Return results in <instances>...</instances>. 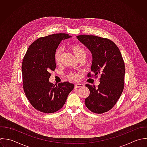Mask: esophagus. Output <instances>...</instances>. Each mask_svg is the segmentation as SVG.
Wrapping results in <instances>:
<instances>
[{"label": "esophagus", "instance_id": "obj_1", "mask_svg": "<svg viewBox=\"0 0 147 147\" xmlns=\"http://www.w3.org/2000/svg\"><path fill=\"white\" fill-rule=\"evenodd\" d=\"M84 86V85L82 84H76L75 85H74V88L76 89V88H81V87H83Z\"/></svg>", "mask_w": 147, "mask_h": 147}]
</instances>
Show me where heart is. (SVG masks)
Returning <instances> with one entry per match:
<instances>
[{"mask_svg":"<svg viewBox=\"0 0 147 147\" xmlns=\"http://www.w3.org/2000/svg\"><path fill=\"white\" fill-rule=\"evenodd\" d=\"M71 49L73 51V53L74 54V55L76 56V57L77 58L78 57L80 56L82 54H85V50L82 49V47L78 46V45H73L71 46ZM62 50L61 48H58L57 49L55 53H54V60L55 62H56V63L58 64L60 62V59H61V53H62ZM69 77L72 80H76L78 79V75L74 73H71L69 75Z\"/></svg>","mask_w":147,"mask_h":147,"instance_id":"obj_1","label":"heart"}]
</instances>
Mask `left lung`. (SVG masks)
I'll return each instance as SVG.
<instances>
[{
  "label": "left lung",
  "mask_w": 147,
  "mask_h": 147,
  "mask_svg": "<svg viewBox=\"0 0 147 147\" xmlns=\"http://www.w3.org/2000/svg\"><path fill=\"white\" fill-rule=\"evenodd\" d=\"M77 38L92 53L93 76H101L98 88L86 85L90 95L85 100V105L93 113H105L114 107L124 89L125 69L121 54L108 39L88 35H78ZM88 77H92L90 73Z\"/></svg>",
  "instance_id": "8db88e82"
}]
</instances>
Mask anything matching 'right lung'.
<instances>
[{"instance_id":"obj_1","label":"right lung","mask_w":147,"mask_h":147,"mask_svg":"<svg viewBox=\"0 0 147 147\" xmlns=\"http://www.w3.org/2000/svg\"><path fill=\"white\" fill-rule=\"evenodd\" d=\"M64 33L40 38L28 47L22 65L23 89L26 97L36 110L52 113L65 104L74 85L69 82L56 86L50 82V71L57 65L54 53L62 40L71 38Z\"/></svg>"}]
</instances>
